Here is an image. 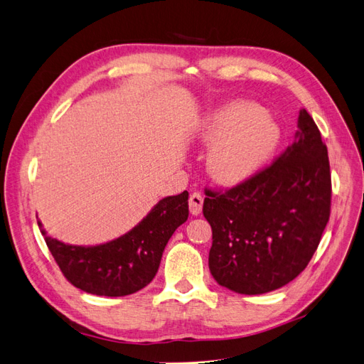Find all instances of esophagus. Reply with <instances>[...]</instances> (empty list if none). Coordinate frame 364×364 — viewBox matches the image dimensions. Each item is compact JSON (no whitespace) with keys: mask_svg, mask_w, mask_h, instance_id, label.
Wrapping results in <instances>:
<instances>
[{"mask_svg":"<svg viewBox=\"0 0 364 364\" xmlns=\"http://www.w3.org/2000/svg\"><path fill=\"white\" fill-rule=\"evenodd\" d=\"M203 206V196L200 193H193L190 196V213L193 215H199Z\"/></svg>","mask_w":364,"mask_h":364,"instance_id":"1","label":"esophagus"}]
</instances>
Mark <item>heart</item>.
Segmentation results:
<instances>
[{
	"label": "heart",
	"mask_w": 364,
	"mask_h": 364,
	"mask_svg": "<svg viewBox=\"0 0 364 364\" xmlns=\"http://www.w3.org/2000/svg\"><path fill=\"white\" fill-rule=\"evenodd\" d=\"M206 144L208 170L222 183H237L255 173L277 150L281 129L252 103H230L209 115L200 134Z\"/></svg>",
	"instance_id": "heart-1"
}]
</instances>
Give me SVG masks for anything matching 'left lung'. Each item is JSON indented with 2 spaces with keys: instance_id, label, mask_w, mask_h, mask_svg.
<instances>
[{
  "instance_id": "obj_1",
  "label": "left lung",
  "mask_w": 364,
  "mask_h": 364,
  "mask_svg": "<svg viewBox=\"0 0 364 364\" xmlns=\"http://www.w3.org/2000/svg\"><path fill=\"white\" fill-rule=\"evenodd\" d=\"M297 138L232 188H205L213 229L209 270L223 287L261 294L293 281L313 258L331 214L325 142L302 109Z\"/></svg>"
}]
</instances>
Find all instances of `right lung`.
Wrapping results in <instances>:
<instances>
[{
  "label": "right lung",
  "instance_id": "right-lung-1",
  "mask_svg": "<svg viewBox=\"0 0 364 364\" xmlns=\"http://www.w3.org/2000/svg\"><path fill=\"white\" fill-rule=\"evenodd\" d=\"M186 218L188 191H183L165 197L130 232L100 246H70L43 230L42 234L63 277L74 287L97 296H126L155 278L165 246Z\"/></svg>",
  "mask_w": 364,
  "mask_h": 364
}]
</instances>
